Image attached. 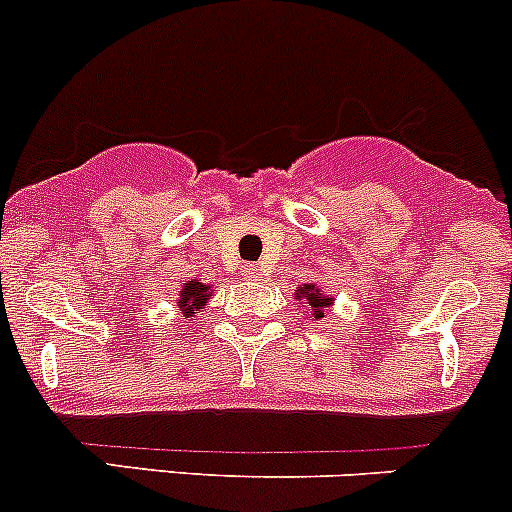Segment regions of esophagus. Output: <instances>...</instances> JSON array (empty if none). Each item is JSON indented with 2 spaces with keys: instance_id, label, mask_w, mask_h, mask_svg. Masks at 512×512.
<instances>
[{
  "instance_id": "34e87169",
  "label": "esophagus",
  "mask_w": 512,
  "mask_h": 512,
  "mask_svg": "<svg viewBox=\"0 0 512 512\" xmlns=\"http://www.w3.org/2000/svg\"><path fill=\"white\" fill-rule=\"evenodd\" d=\"M242 272H245L247 277H260L262 275V270L257 265H250V262H247L245 267H242Z\"/></svg>"
}]
</instances>
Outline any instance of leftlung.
I'll use <instances>...</instances> for the list:
<instances>
[{
    "label": "left lung",
    "mask_w": 512,
    "mask_h": 512,
    "mask_svg": "<svg viewBox=\"0 0 512 512\" xmlns=\"http://www.w3.org/2000/svg\"><path fill=\"white\" fill-rule=\"evenodd\" d=\"M294 299H304L302 304H309V307H312V309H317V319L324 317L322 309L327 307V304H332V297H322V294H319L317 289H314V285L299 287L297 289V297H294Z\"/></svg>",
    "instance_id": "obj_1"
}]
</instances>
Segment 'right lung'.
<instances>
[{
    "instance_id": "1",
    "label": "right lung",
    "mask_w": 512,
    "mask_h": 512,
    "mask_svg": "<svg viewBox=\"0 0 512 512\" xmlns=\"http://www.w3.org/2000/svg\"><path fill=\"white\" fill-rule=\"evenodd\" d=\"M208 297H213L210 287H205L203 282H190V285H185L183 292H180L178 307L183 309L185 317H193L198 309H203V304L208 302Z\"/></svg>"
}]
</instances>
